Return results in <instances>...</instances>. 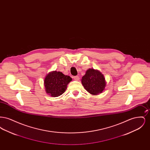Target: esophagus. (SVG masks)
<instances>
[{"label": "esophagus", "instance_id": "obj_1", "mask_svg": "<svg viewBox=\"0 0 150 150\" xmlns=\"http://www.w3.org/2000/svg\"><path fill=\"white\" fill-rule=\"evenodd\" d=\"M74 79L75 80L78 81L79 80V77L78 76H75L74 77Z\"/></svg>", "mask_w": 150, "mask_h": 150}]
</instances>
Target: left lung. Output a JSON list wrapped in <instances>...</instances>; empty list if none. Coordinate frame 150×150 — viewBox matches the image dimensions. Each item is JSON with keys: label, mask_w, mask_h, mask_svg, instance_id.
I'll return each instance as SVG.
<instances>
[{"label": "left lung", "mask_w": 150, "mask_h": 150, "mask_svg": "<svg viewBox=\"0 0 150 150\" xmlns=\"http://www.w3.org/2000/svg\"><path fill=\"white\" fill-rule=\"evenodd\" d=\"M81 83L86 91L92 95L102 93L106 86L104 75L99 70L93 69L86 71L81 79Z\"/></svg>", "instance_id": "1"}]
</instances>
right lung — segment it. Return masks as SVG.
I'll return each mask as SVG.
<instances>
[{"instance_id":"1","label":"right lung","mask_w":150,"mask_h":150,"mask_svg":"<svg viewBox=\"0 0 150 150\" xmlns=\"http://www.w3.org/2000/svg\"><path fill=\"white\" fill-rule=\"evenodd\" d=\"M71 81L70 76L65 75L61 72H50L45 76L44 80L45 91L51 97H57L64 93Z\"/></svg>"}]
</instances>
